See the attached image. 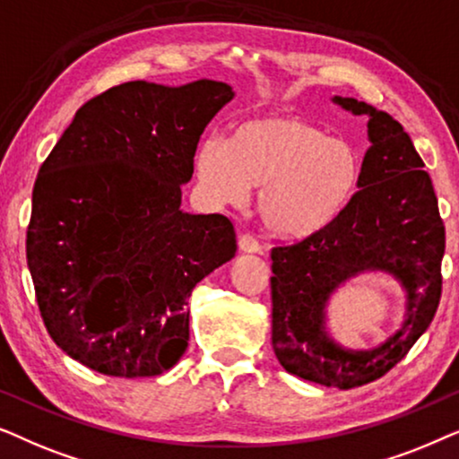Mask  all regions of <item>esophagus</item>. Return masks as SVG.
Segmentation results:
<instances>
[{
    "label": "esophagus",
    "mask_w": 459,
    "mask_h": 459,
    "mask_svg": "<svg viewBox=\"0 0 459 459\" xmlns=\"http://www.w3.org/2000/svg\"><path fill=\"white\" fill-rule=\"evenodd\" d=\"M239 249H241V252H247V254H258L260 252V241L255 239L254 235L243 233L239 237Z\"/></svg>",
    "instance_id": "esophagus-1"
}]
</instances>
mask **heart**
Returning <instances> with one entry per match:
<instances>
[{
	"label": "heart",
	"mask_w": 459,
	"mask_h": 459,
	"mask_svg": "<svg viewBox=\"0 0 459 459\" xmlns=\"http://www.w3.org/2000/svg\"><path fill=\"white\" fill-rule=\"evenodd\" d=\"M195 174L207 197L222 205H239L249 188H260L262 224L281 239H304L338 222L354 204L363 157L313 121L264 115L241 121L230 140H201Z\"/></svg>",
	"instance_id": "obj_1"
}]
</instances>
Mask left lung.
I'll use <instances>...</instances> for the list:
<instances>
[{"label":"left lung","instance_id":"1","mask_svg":"<svg viewBox=\"0 0 459 459\" xmlns=\"http://www.w3.org/2000/svg\"><path fill=\"white\" fill-rule=\"evenodd\" d=\"M369 115L363 185L338 222L273 247V351L285 371L342 390L388 374L429 329L441 302L445 222L430 176L411 138L388 113L333 98ZM361 270H386L408 290V321L376 351L348 353L326 338L328 293Z\"/></svg>","mask_w":459,"mask_h":459}]
</instances>
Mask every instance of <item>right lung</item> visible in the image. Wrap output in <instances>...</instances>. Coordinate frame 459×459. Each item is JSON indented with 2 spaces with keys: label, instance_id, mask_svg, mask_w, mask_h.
<instances>
[{
  "label": "right lung",
  "instance_id": "right-lung-1",
  "mask_svg": "<svg viewBox=\"0 0 459 459\" xmlns=\"http://www.w3.org/2000/svg\"><path fill=\"white\" fill-rule=\"evenodd\" d=\"M233 98L212 79L127 82L75 113L33 186L27 264L58 348L113 377L159 376L188 346V296L237 252L220 213H185L205 126Z\"/></svg>",
  "mask_w": 459,
  "mask_h": 459
}]
</instances>
